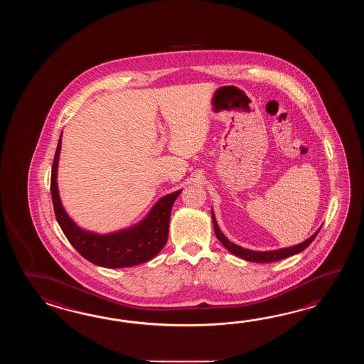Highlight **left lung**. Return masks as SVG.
Masks as SVG:
<instances>
[{
    "mask_svg": "<svg viewBox=\"0 0 364 364\" xmlns=\"http://www.w3.org/2000/svg\"><path fill=\"white\" fill-rule=\"evenodd\" d=\"M212 221H213V226H215L216 237L224 245V247L229 250L234 255L240 256L242 259L248 260V262H254V263H272V262H277V260H282V259L289 257V256L295 255L298 252H302L303 250H306L312 243V240H315L317 232H320V229H321L320 228L312 237H309V240H306L302 243L293 246V247L279 248V250L262 252V251H251L247 248L240 247V246H237V245H234L232 242L228 240L223 232L220 230L218 225H217L216 217H215L213 210H212Z\"/></svg>",
    "mask_w": 364,
    "mask_h": 364,
    "instance_id": "1",
    "label": "left lung"
}]
</instances>
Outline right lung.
Segmentation results:
<instances>
[{
	"instance_id": "1",
	"label": "right lung",
	"mask_w": 364,
	"mask_h": 364,
	"mask_svg": "<svg viewBox=\"0 0 364 364\" xmlns=\"http://www.w3.org/2000/svg\"><path fill=\"white\" fill-rule=\"evenodd\" d=\"M61 136L52 166L50 193L57 223L70 243L88 262L105 268L134 267L154 259L168 240L171 207L182 190L161 198L151 209L148 216L132 228L105 235L83 230L65 212L58 195L57 168L61 151Z\"/></svg>"
}]
</instances>
